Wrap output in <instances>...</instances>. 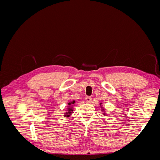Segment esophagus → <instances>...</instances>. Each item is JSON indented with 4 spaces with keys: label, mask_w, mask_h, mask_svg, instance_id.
<instances>
[{
    "label": "esophagus",
    "mask_w": 160,
    "mask_h": 160,
    "mask_svg": "<svg viewBox=\"0 0 160 160\" xmlns=\"http://www.w3.org/2000/svg\"><path fill=\"white\" fill-rule=\"evenodd\" d=\"M85 99V101L87 103H91L92 101V98H91V97H86Z\"/></svg>",
    "instance_id": "obj_1"
}]
</instances>
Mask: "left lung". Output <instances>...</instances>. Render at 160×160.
Returning a JSON list of instances; mask_svg holds the SVG:
<instances>
[{"mask_svg":"<svg viewBox=\"0 0 160 160\" xmlns=\"http://www.w3.org/2000/svg\"><path fill=\"white\" fill-rule=\"evenodd\" d=\"M101 104H102V103H100V105H101ZM102 110H103V108H102ZM103 115H105V113H103Z\"/></svg>","mask_w":160,"mask_h":160,"instance_id":"1","label":"left lung"}]
</instances>
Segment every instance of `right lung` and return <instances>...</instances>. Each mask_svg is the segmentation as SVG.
I'll list each match as a JSON object with an SVG mask.
<instances>
[{
    "label": "right lung",
    "mask_w": 160,
    "mask_h": 160,
    "mask_svg": "<svg viewBox=\"0 0 160 160\" xmlns=\"http://www.w3.org/2000/svg\"><path fill=\"white\" fill-rule=\"evenodd\" d=\"M75 103V101H72V102L69 103H68V105H70V106H71V105H73ZM72 108H68V111H67V112H66V113H65V115H64L65 117H67V118L69 117V116H70V115H71V113H72Z\"/></svg>",
    "instance_id": "1"
}]
</instances>
